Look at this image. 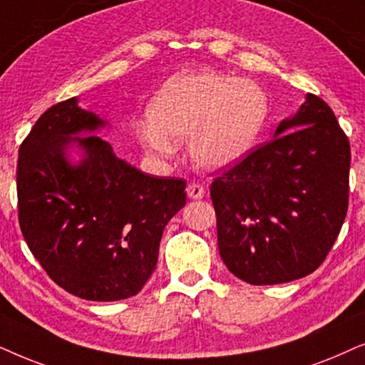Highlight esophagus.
<instances>
[{"label": "esophagus", "instance_id": "1", "mask_svg": "<svg viewBox=\"0 0 365 365\" xmlns=\"http://www.w3.org/2000/svg\"><path fill=\"white\" fill-rule=\"evenodd\" d=\"M187 193L188 197L193 198V200H198V198H203V195H205V188H203L202 183L190 182L187 185Z\"/></svg>", "mask_w": 365, "mask_h": 365}]
</instances>
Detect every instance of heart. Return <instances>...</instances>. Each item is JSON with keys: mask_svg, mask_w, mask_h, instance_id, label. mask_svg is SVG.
Listing matches in <instances>:
<instances>
[{"mask_svg": "<svg viewBox=\"0 0 365 365\" xmlns=\"http://www.w3.org/2000/svg\"><path fill=\"white\" fill-rule=\"evenodd\" d=\"M269 103L260 86L215 73H185L168 81L148 108L152 126H138L145 148L170 155L173 143L190 140L202 168L222 170L254 147Z\"/></svg>", "mask_w": 365, "mask_h": 365, "instance_id": "heart-1", "label": "heart"}]
</instances>
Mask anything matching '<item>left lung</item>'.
<instances>
[{
    "label": "left lung",
    "mask_w": 365,
    "mask_h": 365,
    "mask_svg": "<svg viewBox=\"0 0 365 365\" xmlns=\"http://www.w3.org/2000/svg\"><path fill=\"white\" fill-rule=\"evenodd\" d=\"M351 145L334 111L307 95L275 138L213 178L218 252L233 275L274 285L312 274L349 207Z\"/></svg>",
    "instance_id": "left-lung-1"
}]
</instances>
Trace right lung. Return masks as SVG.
<instances>
[{
	"mask_svg": "<svg viewBox=\"0 0 365 365\" xmlns=\"http://www.w3.org/2000/svg\"><path fill=\"white\" fill-rule=\"evenodd\" d=\"M101 125L76 98L36 120L19 145L18 220L55 284L80 299L113 302L137 295L150 279L163 228L187 202V182L145 175L100 137L71 138ZM71 139L87 153L78 168L64 158Z\"/></svg>",
	"mask_w": 365,
	"mask_h": 365,
	"instance_id": "1",
	"label": "right lung"
}]
</instances>
